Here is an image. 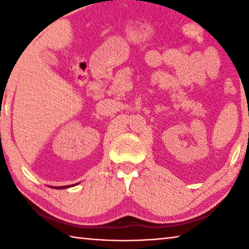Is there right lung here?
I'll return each instance as SVG.
<instances>
[{"instance_id":"1","label":"right lung","mask_w":249,"mask_h":249,"mask_svg":"<svg viewBox=\"0 0 249 249\" xmlns=\"http://www.w3.org/2000/svg\"><path fill=\"white\" fill-rule=\"evenodd\" d=\"M77 184V183H75ZM74 184H71V185H64V187H52L53 189H67V188H70V187H73Z\"/></svg>"}]
</instances>
